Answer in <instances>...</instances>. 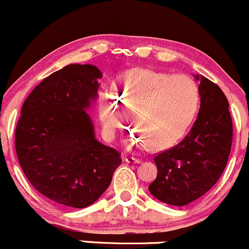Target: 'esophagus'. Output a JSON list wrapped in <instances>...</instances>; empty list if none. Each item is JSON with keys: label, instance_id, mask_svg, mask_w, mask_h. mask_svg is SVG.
<instances>
[{"label": "esophagus", "instance_id": "34e87169", "mask_svg": "<svg viewBox=\"0 0 249 249\" xmlns=\"http://www.w3.org/2000/svg\"><path fill=\"white\" fill-rule=\"evenodd\" d=\"M125 161L130 162V164H137V162H141V159L128 156V157H125Z\"/></svg>", "mask_w": 249, "mask_h": 249}]
</instances>
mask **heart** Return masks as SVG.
Segmentation results:
<instances>
[{"label": "heart", "mask_w": 249, "mask_h": 249, "mask_svg": "<svg viewBox=\"0 0 249 249\" xmlns=\"http://www.w3.org/2000/svg\"><path fill=\"white\" fill-rule=\"evenodd\" d=\"M199 107L200 90L191 77L142 68L121 73L111 93H102L98 99L103 133L108 141L124 126L125 112L136 128L130 142L146 144L151 150H162L180 141Z\"/></svg>", "instance_id": "obj_1"}]
</instances>
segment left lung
<instances>
[{
  "label": "left lung",
  "instance_id": "left-lung-1",
  "mask_svg": "<svg viewBox=\"0 0 249 249\" xmlns=\"http://www.w3.org/2000/svg\"><path fill=\"white\" fill-rule=\"evenodd\" d=\"M200 79L199 116L176 146L154 154L158 173L148 186L157 199L185 206L204 196L218 181L230 157L233 123L230 104L215 83Z\"/></svg>",
  "mask_w": 249,
  "mask_h": 249
}]
</instances>
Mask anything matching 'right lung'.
Here are the masks:
<instances>
[{
  "mask_svg": "<svg viewBox=\"0 0 249 249\" xmlns=\"http://www.w3.org/2000/svg\"><path fill=\"white\" fill-rule=\"evenodd\" d=\"M102 72L70 64L51 73L23 103L15 148L24 176L39 193L64 206H90L111 184L121 152L95 138L85 108Z\"/></svg>",
  "mask_w": 249,
  "mask_h": 249,
  "instance_id": "obj_1",
  "label": "right lung"
}]
</instances>
